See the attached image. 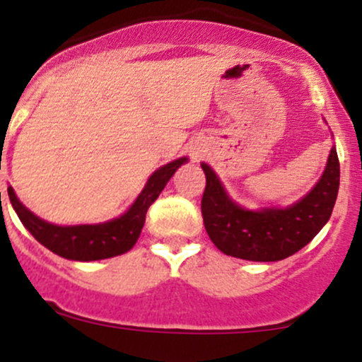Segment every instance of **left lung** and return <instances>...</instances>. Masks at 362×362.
Segmentation results:
<instances>
[{
    "label": "left lung",
    "mask_w": 362,
    "mask_h": 362,
    "mask_svg": "<svg viewBox=\"0 0 362 362\" xmlns=\"http://www.w3.org/2000/svg\"><path fill=\"white\" fill-rule=\"evenodd\" d=\"M201 167L206 174L201 202L206 233L216 249L240 259L281 261L298 252L329 222L339 190L336 147L315 188L288 208H242L227 195L211 167Z\"/></svg>",
    "instance_id": "obj_1"
}]
</instances>
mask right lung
<instances>
[{"instance_id":"1","label":"right lung","mask_w":362,"mask_h":362,"mask_svg":"<svg viewBox=\"0 0 362 362\" xmlns=\"http://www.w3.org/2000/svg\"><path fill=\"white\" fill-rule=\"evenodd\" d=\"M187 161V158H179L158 168L147 179L146 187L140 192L132 208L119 218L105 223L54 226L33 215L28 208H24L23 202L13 194L12 187L8 188V197L23 226L32 233L37 242L42 243L51 252L72 261L106 259V257L120 256L133 249L146 223V213L149 206L156 201L174 172Z\"/></svg>"}]
</instances>
